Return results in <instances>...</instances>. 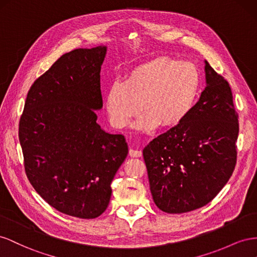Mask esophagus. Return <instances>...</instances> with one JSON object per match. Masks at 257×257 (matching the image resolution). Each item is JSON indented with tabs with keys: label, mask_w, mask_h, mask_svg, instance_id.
<instances>
[{
	"label": "esophagus",
	"mask_w": 257,
	"mask_h": 257,
	"mask_svg": "<svg viewBox=\"0 0 257 257\" xmlns=\"http://www.w3.org/2000/svg\"><path fill=\"white\" fill-rule=\"evenodd\" d=\"M129 155H130V157H140L142 155V152L139 151V150L130 149L129 150Z\"/></svg>",
	"instance_id": "esophagus-1"
}]
</instances>
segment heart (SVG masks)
I'll return each instance as SVG.
<instances>
[{
    "label": "heart",
    "mask_w": 257,
    "mask_h": 257,
    "mask_svg": "<svg viewBox=\"0 0 257 257\" xmlns=\"http://www.w3.org/2000/svg\"><path fill=\"white\" fill-rule=\"evenodd\" d=\"M201 87L199 69L192 62L157 57L130 69L122 82H114L106 92L108 120L116 129L135 122L139 130H152L159 123L171 128L184 121L193 111Z\"/></svg>",
    "instance_id": "obj_1"
}]
</instances>
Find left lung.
<instances>
[{"mask_svg":"<svg viewBox=\"0 0 257 257\" xmlns=\"http://www.w3.org/2000/svg\"><path fill=\"white\" fill-rule=\"evenodd\" d=\"M206 79L187 118L143 150L153 200L167 213L206 206L236 167L239 116L230 86L207 61Z\"/></svg>","mask_w":257,"mask_h":257,"instance_id":"obj_1","label":"left lung"}]
</instances>
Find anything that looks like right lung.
<instances>
[{"instance_id":"right-lung-1","label":"right lung","mask_w":257,"mask_h":257,"mask_svg":"<svg viewBox=\"0 0 257 257\" xmlns=\"http://www.w3.org/2000/svg\"><path fill=\"white\" fill-rule=\"evenodd\" d=\"M106 47L62 55L28 91L18 137L28 180L49 206L78 218L106 210L111 183L127 157L121 135L97 122Z\"/></svg>"}]
</instances>
